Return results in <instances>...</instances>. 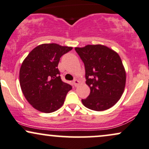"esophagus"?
<instances>
[{"label":"esophagus","mask_w":149,"mask_h":149,"mask_svg":"<svg viewBox=\"0 0 149 149\" xmlns=\"http://www.w3.org/2000/svg\"><path fill=\"white\" fill-rule=\"evenodd\" d=\"M73 84L74 85V86H75V87H77V86H78V85L79 84V81H78V80H76V79L73 80Z\"/></svg>","instance_id":"1"}]
</instances>
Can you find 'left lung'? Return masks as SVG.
<instances>
[{"label": "left lung", "instance_id": "obj_1", "mask_svg": "<svg viewBox=\"0 0 149 149\" xmlns=\"http://www.w3.org/2000/svg\"><path fill=\"white\" fill-rule=\"evenodd\" d=\"M84 63L86 84L90 93L82 103L97 111L107 110L117 103L124 92L126 73L117 52L102 45L76 47Z\"/></svg>", "mask_w": 149, "mask_h": 149}]
</instances>
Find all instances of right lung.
<instances>
[{
    "label": "right lung",
    "instance_id": "obj_1",
    "mask_svg": "<svg viewBox=\"0 0 149 149\" xmlns=\"http://www.w3.org/2000/svg\"><path fill=\"white\" fill-rule=\"evenodd\" d=\"M73 47L56 43L36 47L22 62L19 83L26 100L34 109L52 113L61 108L71 85L61 79L60 58Z\"/></svg>",
    "mask_w": 149,
    "mask_h": 149
}]
</instances>
